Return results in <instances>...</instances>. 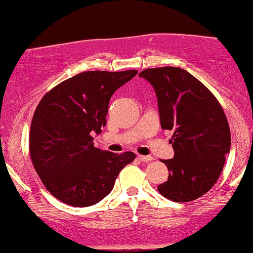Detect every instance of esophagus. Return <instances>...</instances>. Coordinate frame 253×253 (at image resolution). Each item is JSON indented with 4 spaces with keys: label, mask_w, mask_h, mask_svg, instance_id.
I'll use <instances>...</instances> for the list:
<instances>
[{
    "label": "esophagus",
    "mask_w": 253,
    "mask_h": 253,
    "mask_svg": "<svg viewBox=\"0 0 253 253\" xmlns=\"http://www.w3.org/2000/svg\"><path fill=\"white\" fill-rule=\"evenodd\" d=\"M138 158L141 161H145V163H148V161L153 160V157H151V156H138Z\"/></svg>",
    "instance_id": "obj_1"
}]
</instances>
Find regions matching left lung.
Instances as JSON below:
<instances>
[{"label":"left lung","instance_id":"1","mask_svg":"<svg viewBox=\"0 0 253 253\" xmlns=\"http://www.w3.org/2000/svg\"><path fill=\"white\" fill-rule=\"evenodd\" d=\"M153 86L161 128L173 130L172 159L163 160L169 179L158 186L161 196L176 203L196 200L217 182L230 152L226 115L215 96L193 75L179 67L142 71Z\"/></svg>","mask_w":253,"mask_h":253}]
</instances>
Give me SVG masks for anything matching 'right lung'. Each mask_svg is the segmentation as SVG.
<instances>
[{
    "label": "right lung",
    "mask_w": 253,
    "mask_h": 253,
    "mask_svg": "<svg viewBox=\"0 0 253 253\" xmlns=\"http://www.w3.org/2000/svg\"><path fill=\"white\" fill-rule=\"evenodd\" d=\"M138 71L84 72L50 89L39 102L30 125L32 163L44 187L56 199L86 208L103 199L119 172L135 159L94 147L93 133L106 126L115 90Z\"/></svg>",
    "instance_id": "obj_1"
}]
</instances>
